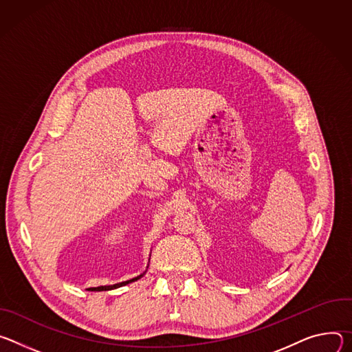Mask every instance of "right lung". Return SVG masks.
I'll return each instance as SVG.
<instances>
[{"label": "right lung", "instance_id": "obj_1", "mask_svg": "<svg viewBox=\"0 0 352 352\" xmlns=\"http://www.w3.org/2000/svg\"><path fill=\"white\" fill-rule=\"evenodd\" d=\"M146 272V271H145ZM144 272V274H145ZM144 274H140L138 277H135V278H131V280H129V281H123V283H119V284H114V285H102V287H96V288H88L89 291H110V289H116V288H120V287H123V285H127V284H130V283H134V281H137V280H140Z\"/></svg>", "mask_w": 352, "mask_h": 352}]
</instances>
